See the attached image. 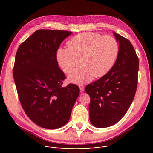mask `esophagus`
Segmentation results:
<instances>
[{
    "instance_id": "34e87169",
    "label": "esophagus",
    "mask_w": 153,
    "mask_h": 153,
    "mask_svg": "<svg viewBox=\"0 0 153 153\" xmlns=\"http://www.w3.org/2000/svg\"><path fill=\"white\" fill-rule=\"evenodd\" d=\"M78 87H79L80 89V91H81L82 92H83V91H84V85L81 84V85H78Z\"/></svg>"
}]
</instances>
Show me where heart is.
I'll return each mask as SVG.
<instances>
[{"mask_svg":"<svg viewBox=\"0 0 153 153\" xmlns=\"http://www.w3.org/2000/svg\"><path fill=\"white\" fill-rule=\"evenodd\" d=\"M68 48L57 52L59 65L64 73L80 63L82 66L68 75L69 82L80 84L90 82L93 77L101 78L112 68L119 55V44L112 36H103L93 32L78 34L69 39Z\"/></svg>","mask_w":153,"mask_h":153,"instance_id":"heart-1","label":"heart"}]
</instances>
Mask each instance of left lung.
I'll use <instances>...</instances> for the list:
<instances>
[{
    "mask_svg": "<svg viewBox=\"0 0 153 153\" xmlns=\"http://www.w3.org/2000/svg\"><path fill=\"white\" fill-rule=\"evenodd\" d=\"M119 43V55L111 70L86 86L89 95L91 123L103 128L119 122L126 114L135 95L139 61L128 39L114 32Z\"/></svg>",
    "mask_w": 153,
    "mask_h": 153,
    "instance_id": "obj_1",
    "label": "left lung"
}]
</instances>
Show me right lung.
<instances>
[{"label": "right lung", "instance_id": "right-lung-1", "mask_svg": "<svg viewBox=\"0 0 153 153\" xmlns=\"http://www.w3.org/2000/svg\"><path fill=\"white\" fill-rule=\"evenodd\" d=\"M71 34L40 29L17 50L13 77L18 97L27 116L41 128L54 129L64 126L80 93L75 84L62 87L66 76L57 61L60 45Z\"/></svg>", "mask_w": 153, "mask_h": 153}]
</instances>
